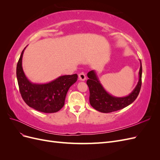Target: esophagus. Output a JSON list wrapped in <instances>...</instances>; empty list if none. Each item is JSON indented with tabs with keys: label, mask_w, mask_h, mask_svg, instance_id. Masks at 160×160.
I'll use <instances>...</instances> for the list:
<instances>
[{
	"label": "esophagus",
	"mask_w": 160,
	"mask_h": 160,
	"mask_svg": "<svg viewBox=\"0 0 160 160\" xmlns=\"http://www.w3.org/2000/svg\"><path fill=\"white\" fill-rule=\"evenodd\" d=\"M78 76H79V79L80 81H84L86 79V76H85L84 72H80V73L78 75Z\"/></svg>",
	"instance_id": "obj_1"
}]
</instances>
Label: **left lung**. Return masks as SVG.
I'll list each match as a JSON object with an SVG mask.
<instances>
[{"instance_id":"1","label":"left lung","mask_w":160,"mask_h":160,"mask_svg":"<svg viewBox=\"0 0 160 160\" xmlns=\"http://www.w3.org/2000/svg\"><path fill=\"white\" fill-rule=\"evenodd\" d=\"M140 61V60H139ZM142 67L140 61L139 81L135 89L128 96L118 98L110 95L101 84L96 72L94 70L88 73L89 79L87 81L89 89V102L91 105L97 111L101 113H111L123 109L132 104L138 98L142 86Z\"/></svg>"}]
</instances>
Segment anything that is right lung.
Masks as SVG:
<instances>
[{
  "mask_svg": "<svg viewBox=\"0 0 160 160\" xmlns=\"http://www.w3.org/2000/svg\"><path fill=\"white\" fill-rule=\"evenodd\" d=\"M25 48L17 65V77L22 98L29 107L41 112H57L64 106L67 91L77 81L78 76L77 74L62 75L47 83H32L22 69V59Z\"/></svg>",
  "mask_w": 160,
  "mask_h": 160,
  "instance_id": "right-lung-1",
  "label": "right lung"
}]
</instances>
